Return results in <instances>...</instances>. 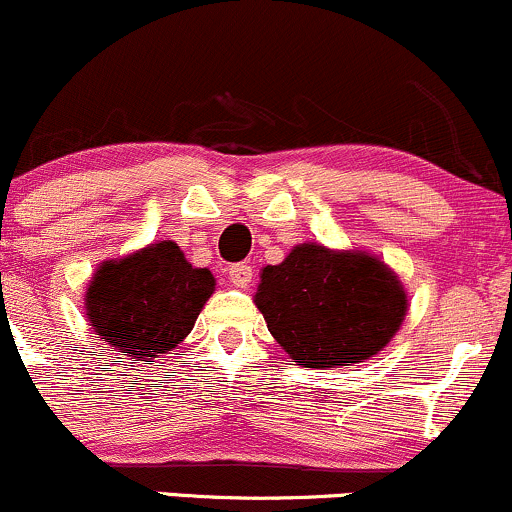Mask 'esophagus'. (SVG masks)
Wrapping results in <instances>:
<instances>
[{
  "label": "esophagus",
  "instance_id": "34e87169",
  "mask_svg": "<svg viewBox=\"0 0 512 512\" xmlns=\"http://www.w3.org/2000/svg\"><path fill=\"white\" fill-rule=\"evenodd\" d=\"M228 276H231V281L236 286H248L252 281V267L245 262L231 264V267H228Z\"/></svg>",
  "mask_w": 512,
  "mask_h": 512
}]
</instances>
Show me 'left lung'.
<instances>
[{
	"mask_svg": "<svg viewBox=\"0 0 512 512\" xmlns=\"http://www.w3.org/2000/svg\"><path fill=\"white\" fill-rule=\"evenodd\" d=\"M255 305L298 366L334 368L378 354L402 325L407 296L366 252L305 243L262 269Z\"/></svg>",
	"mask_w": 512,
	"mask_h": 512,
	"instance_id": "1",
	"label": "left lung"
}]
</instances>
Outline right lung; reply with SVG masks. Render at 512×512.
Segmentation results:
<instances>
[{"mask_svg": "<svg viewBox=\"0 0 512 512\" xmlns=\"http://www.w3.org/2000/svg\"><path fill=\"white\" fill-rule=\"evenodd\" d=\"M214 276L185 260L173 240L105 262L86 293V315L122 356L158 358L195 327L214 293Z\"/></svg>", "mask_w": 512, "mask_h": 512, "instance_id": "right-lung-1", "label": "right lung"}]
</instances>
